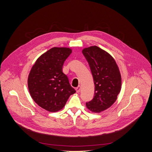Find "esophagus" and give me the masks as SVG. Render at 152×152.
<instances>
[{"instance_id": "esophagus-1", "label": "esophagus", "mask_w": 152, "mask_h": 152, "mask_svg": "<svg viewBox=\"0 0 152 152\" xmlns=\"http://www.w3.org/2000/svg\"><path fill=\"white\" fill-rule=\"evenodd\" d=\"M80 89H81V87L80 86H78L77 87H76L75 88V90L77 91V93H79V92L80 91Z\"/></svg>"}]
</instances>
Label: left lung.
I'll list each match as a JSON object with an SVG mask.
<instances>
[{
    "label": "left lung",
    "mask_w": 152,
    "mask_h": 152,
    "mask_svg": "<svg viewBox=\"0 0 152 152\" xmlns=\"http://www.w3.org/2000/svg\"><path fill=\"white\" fill-rule=\"evenodd\" d=\"M82 53L89 63L95 85L94 98L86 103V107L92 112L100 113L117 99L122 85L120 70L111 55L96 45L83 49Z\"/></svg>",
    "instance_id": "obj_1"
}]
</instances>
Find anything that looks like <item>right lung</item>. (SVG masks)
Instances as JSON below:
<instances>
[{
  "label": "right lung",
  "instance_id": "1",
  "mask_svg": "<svg viewBox=\"0 0 152 152\" xmlns=\"http://www.w3.org/2000/svg\"><path fill=\"white\" fill-rule=\"evenodd\" d=\"M72 52L68 48H53L39 56L31 68L28 77L30 96L48 112L59 111L76 92L63 72L64 62Z\"/></svg>",
  "mask_w": 152,
  "mask_h": 152
}]
</instances>
